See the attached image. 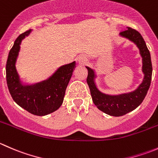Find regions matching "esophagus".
I'll list each match as a JSON object with an SVG mask.
<instances>
[{"label": "esophagus", "mask_w": 158, "mask_h": 158, "mask_svg": "<svg viewBox=\"0 0 158 158\" xmlns=\"http://www.w3.org/2000/svg\"><path fill=\"white\" fill-rule=\"evenodd\" d=\"M79 63L80 65H82V66H83V65H85V63H86V62L88 61V59H87V57L85 56L82 55V56H80L79 57Z\"/></svg>", "instance_id": "1"}]
</instances>
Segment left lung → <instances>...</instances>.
Here are the masks:
<instances>
[{
	"instance_id": "1",
	"label": "left lung",
	"mask_w": 158,
	"mask_h": 158,
	"mask_svg": "<svg viewBox=\"0 0 158 158\" xmlns=\"http://www.w3.org/2000/svg\"><path fill=\"white\" fill-rule=\"evenodd\" d=\"M120 36L127 38L136 44L140 50L141 56L142 57V72L144 73V79L138 88L133 92L119 95H111L102 93L98 90L95 85V79L96 75L95 71L86 66L88 69L86 81L94 104L98 109L106 114L115 117L124 115L135 110L141 104L151 85L152 76L151 54L141 33L136 30L128 27L127 30L121 32Z\"/></svg>"
}]
</instances>
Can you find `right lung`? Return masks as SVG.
<instances>
[{"mask_svg":"<svg viewBox=\"0 0 158 158\" xmlns=\"http://www.w3.org/2000/svg\"><path fill=\"white\" fill-rule=\"evenodd\" d=\"M32 30L21 33L14 41L6 64V79L11 96L18 106L38 116L56 111L63 104L66 87L76 67V62L59 68L50 77L32 85H23L16 69L21 41Z\"/></svg>","mask_w":158,"mask_h":158,"instance_id":"1","label":"right lung"}]
</instances>
